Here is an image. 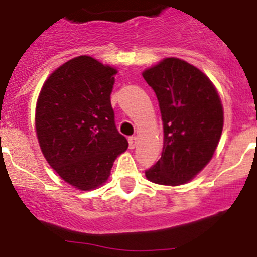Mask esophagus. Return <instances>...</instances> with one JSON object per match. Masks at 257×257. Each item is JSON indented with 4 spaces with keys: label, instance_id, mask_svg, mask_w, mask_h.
Listing matches in <instances>:
<instances>
[{
    "label": "esophagus",
    "instance_id": "esophagus-1",
    "mask_svg": "<svg viewBox=\"0 0 257 257\" xmlns=\"http://www.w3.org/2000/svg\"><path fill=\"white\" fill-rule=\"evenodd\" d=\"M128 144H130V149H134L138 145V136H131L128 139Z\"/></svg>",
    "mask_w": 257,
    "mask_h": 257
}]
</instances>
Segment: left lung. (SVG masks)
<instances>
[{"label": "left lung", "mask_w": 257, "mask_h": 257, "mask_svg": "<svg viewBox=\"0 0 257 257\" xmlns=\"http://www.w3.org/2000/svg\"><path fill=\"white\" fill-rule=\"evenodd\" d=\"M143 77L156 92L163 122L162 154L145 176L178 187L196 178L216 151L224 126L221 100L210 78L181 59H163Z\"/></svg>", "instance_id": "left-lung-1"}]
</instances>
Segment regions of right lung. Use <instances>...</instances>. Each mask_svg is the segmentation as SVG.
I'll return each mask as SVG.
<instances>
[{
	"label": "right lung",
	"mask_w": 257,
	"mask_h": 257,
	"mask_svg": "<svg viewBox=\"0 0 257 257\" xmlns=\"http://www.w3.org/2000/svg\"><path fill=\"white\" fill-rule=\"evenodd\" d=\"M117 69L81 55L45 81L36 105V133L44 157L79 190L108 180L113 162L128 147L118 133L110 94Z\"/></svg>",
	"instance_id": "right-lung-1"
}]
</instances>
